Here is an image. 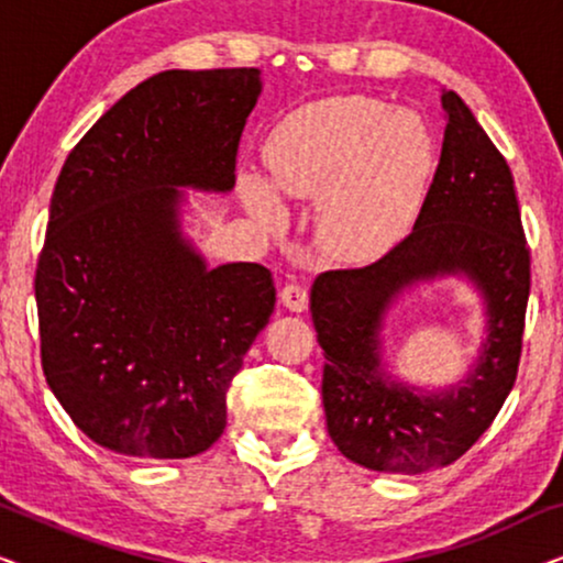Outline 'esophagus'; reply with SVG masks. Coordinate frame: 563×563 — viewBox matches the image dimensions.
<instances>
[{
  "instance_id": "esophagus-1",
  "label": "esophagus",
  "mask_w": 563,
  "mask_h": 563,
  "mask_svg": "<svg viewBox=\"0 0 563 563\" xmlns=\"http://www.w3.org/2000/svg\"><path fill=\"white\" fill-rule=\"evenodd\" d=\"M282 302L291 312H305L307 302H310V295H307V287L299 282H291L282 289Z\"/></svg>"
}]
</instances>
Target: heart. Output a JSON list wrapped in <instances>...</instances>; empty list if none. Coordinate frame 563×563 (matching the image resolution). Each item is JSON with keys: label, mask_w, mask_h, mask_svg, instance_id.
Instances as JSON below:
<instances>
[{"label": "heart", "mask_w": 563, "mask_h": 563, "mask_svg": "<svg viewBox=\"0 0 563 563\" xmlns=\"http://www.w3.org/2000/svg\"><path fill=\"white\" fill-rule=\"evenodd\" d=\"M264 158L279 195L321 197L318 222L330 243L372 256L418 218L435 174V137L407 107L335 97L287 114L268 135ZM241 187L253 214L279 225L284 210L272 187L258 176H243Z\"/></svg>", "instance_id": "b5f03b06"}]
</instances>
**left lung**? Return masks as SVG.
Here are the masks:
<instances>
[{
  "instance_id": "8db88e82",
  "label": "left lung",
  "mask_w": 563,
  "mask_h": 563,
  "mask_svg": "<svg viewBox=\"0 0 563 563\" xmlns=\"http://www.w3.org/2000/svg\"><path fill=\"white\" fill-rule=\"evenodd\" d=\"M441 102V161L412 233L374 264L320 274L310 295L325 351L328 433L345 459L374 472L422 474L464 456L497 418L520 364L530 251L510 166L456 91L443 89ZM456 273L488 305L477 366L443 393L389 380L380 366L383 312L412 283Z\"/></svg>"
}]
</instances>
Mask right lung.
Listing matches in <instances>:
<instances>
[{
	"mask_svg": "<svg viewBox=\"0 0 563 563\" xmlns=\"http://www.w3.org/2000/svg\"><path fill=\"white\" fill-rule=\"evenodd\" d=\"M258 68L161 71L68 153L35 272L45 382L102 449L189 459L225 430L230 382L274 312L261 264L184 241L191 187L230 191Z\"/></svg>",
	"mask_w": 563,
	"mask_h": 563,
	"instance_id": "right-lung-1",
	"label": "right lung"
}]
</instances>
